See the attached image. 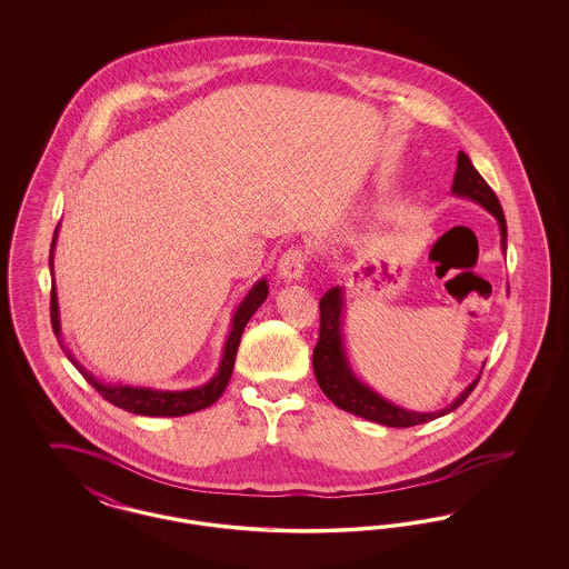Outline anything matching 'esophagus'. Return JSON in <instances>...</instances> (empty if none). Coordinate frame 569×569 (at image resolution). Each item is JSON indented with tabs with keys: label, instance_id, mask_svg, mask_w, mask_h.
Returning a JSON list of instances; mask_svg holds the SVG:
<instances>
[{
	"label": "esophagus",
	"instance_id": "esophagus-1",
	"mask_svg": "<svg viewBox=\"0 0 569 569\" xmlns=\"http://www.w3.org/2000/svg\"><path fill=\"white\" fill-rule=\"evenodd\" d=\"M305 264H307V253H305L302 249H298V247H292V249H288V251L281 256L277 272H279V277H281L286 283H290V281L302 279Z\"/></svg>",
	"mask_w": 569,
	"mask_h": 569
}]
</instances>
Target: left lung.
I'll return each mask as SVG.
<instances>
[{
    "label": "left lung",
    "mask_w": 569,
    "mask_h": 569,
    "mask_svg": "<svg viewBox=\"0 0 569 569\" xmlns=\"http://www.w3.org/2000/svg\"><path fill=\"white\" fill-rule=\"evenodd\" d=\"M450 191L457 198H465V200L480 204L497 219L499 234H501V251L506 253L508 228H506L503 209H501L495 191L488 188L487 181L473 168L469 156L462 151H459L457 172H455V181H452ZM343 309H346V292L341 286L330 288L325 297L320 298V339L313 350V371H316V379L326 397L335 406L341 407L350 413H356L365 420L378 422L383 427H395V429L425 425V422H431L435 418H441L462 406L482 376V371H480V376L473 379L459 397L443 409L411 411L406 407L395 406L353 373L352 365L348 360V352H346V341H343Z\"/></svg>",
    "instance_id": "left-lung-1"
}]
</instances>
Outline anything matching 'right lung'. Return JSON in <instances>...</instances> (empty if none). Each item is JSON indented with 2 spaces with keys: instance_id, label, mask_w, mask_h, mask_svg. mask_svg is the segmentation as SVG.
I'll return each instance as SVG.
<instances>
[{
  "instance_id": "1",
  "label": "right lung",
  "mask_w": 569,
  "mask_h": 569,
  "mask_svg": "<svg viewBox=\"0 0 569 569\" xmlns=\"http://www.w3.org/2000/svg\"><path fill=\"white\" fill-rule=\"evenodd\" d=\"M57 234H59V226L54 228L53 243H51V256H49V264H51V274L53 272L54 244H57ZM269 297V281L267 277L258 279L249 292L244 295L243 300L239 302V307L232 313V325L228 330L226 343H223V352L221 360L217 367L216 376L204 381L202 386L188 388V390H160V388H151V386H130V383H110L96 378L91 371H87L81 362L74 358V353L70 352V348H66L63 337H61V318H59V302H57V288L51 290V322H53L54 337L59 341V346L63 348V352L68 356V360L81 371L82 378L87 379L109 403L121 407L136 416H153V418H174V416H186L200 411L204 407L213 406L217 399L223 395L232 369H234V360H237V350L241 343V335H243L244 326L249 322V318L258 311V307Z\"/></svg>"
}]
</instances>
